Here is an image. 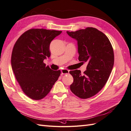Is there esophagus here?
<instances>
[{"mask_svg":"<svg viewBox=\"0 0 131 131\" xmlns=\"http://www.w3.org/2000/svg\"><path fill=\"white\" fill-rule=\"evenodd\" d=\"M61 74H69V71L67 69H62L61 70Z\"/></svg>","mask_w":131,"mask_h":131,"instance_id":"obj_1","label":"esophagus"}]
</instances>
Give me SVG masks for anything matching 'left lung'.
<instances>
[{
  "instance_id": "8db88e82",
  "label": "left lung",
  "mask_w": 131,
  "mask_h": 131,
  "mask_svg": "<svg viewBox=\"0 0 131 131\" xmlns=\"http://www.w3.org/2000/svg\"><path fill=\"white\" fill-rule=\"evenodd\" d=\"M67 33L78 41L79 60L88 63L83 75L78 70L69 71L74 79L70 90L79 98H89L107 83L114 65L113 47L107 36L93 27Z\"/></svg>"
}]
</instances>
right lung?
<instances>
[{"label": "right lung", "instance_id": "obj_1", "mask_svg": "<svg viewBox=\"0 0 131 131\" xmlns=\"http://www.w3.org/2000/svg\"><path fill=\"white\" fill-rule=\"evenodd\" d=\"M61 32L30 29L24 32L14 45L12 68L20 88L29 98L43 99L58 80L61 71L51 70L43 60L51 55V42Z\"/></svg>", "mask_w": 131, "mask_h": 131}]
</instances>
